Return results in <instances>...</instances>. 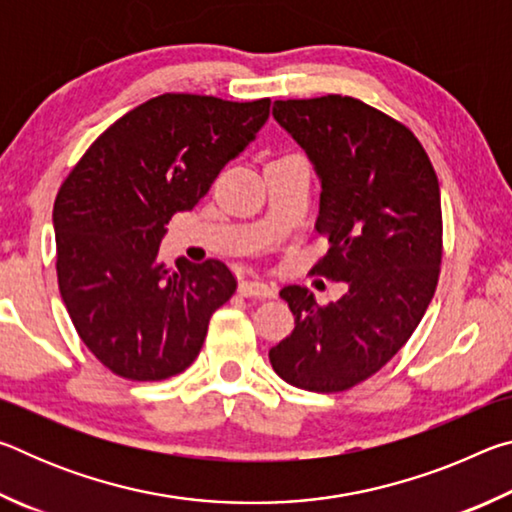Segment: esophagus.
<instances>
[{"instance_id": "34e87169", "label": "esophagus", "mask_w": 512, "mask_h": 512, "mask_svg": "<svg viewBox=\"0 0 512 512\" xmlns=\"http://www.w3.org/2000/svg\"><path fill=\"white\" fill-rule=\"evenodd\" d=\"M239 293L246 298H273L275 287L264 280H257V277H246L239 282Z\"/></svg>"}]
</instances>
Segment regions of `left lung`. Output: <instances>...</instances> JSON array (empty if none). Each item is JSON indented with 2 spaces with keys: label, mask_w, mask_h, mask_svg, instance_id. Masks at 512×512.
Returning <instances> with one entry per match:
<instances>
[{
  "label": "left lung",
  "mask_w": 512,
  "mask_h": 512,
  "mask_svg": "<svg viewBox=\"0 0 512 512\" xmlns=\"http://www.w3.org/2000/svg\"><path fill=\"white\" fill-rule=\"evenodd\" d=\"M273 117L305 149L323 187L316 230L329 250L311 273L348 282V291L318 305L307 287H284L296 327L268 359L291 386L341 393L402 350L436 293L438 176L409 128L354 97L275 101Z\"/></svg>",
  "instance_id": "1"
}]
</instances>
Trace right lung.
Wrapping results in <instances>:
<instances>
[{
	"label": "right lung",
	"mask_w": 512,
	"mask_h": 512,
	"mask_svg": "<svg viewBox=\"0 0 512 512\" xmlns=\"http://www.w3.org/2000/svg\"><path fill=\"white\" fill-rule=\"evenodd\" d=\"M271 99L160 94L92 142L54 203L56 273L69 318L103 366L131 381L183 372L237 291L219 259L171 268L160 241L255 140Z\"/></svg>",
	"instance_id": "1"
}]
</instances>
